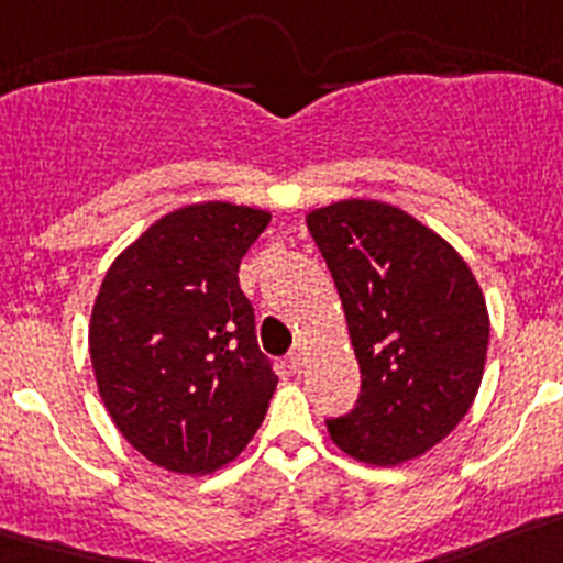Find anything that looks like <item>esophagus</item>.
Instances as JSON below:
<instances>
[{
  "label": "esophagus",
  "mask_w": 563,
  "mask_h": 563,
  "mask_svg": "<svg viewBox=\"0 0 563 563\" xmlns=\"http://www.w3.org/2000/svg\"><path fill=\"white\" fill-rule=\"evenodd\" d=\"M302 363H306V349H302L300 342H297L295 349H291V354H288V368L295 371V374H300Z\"/></svg>",
  "instance_id": "1"
}]
</instances>
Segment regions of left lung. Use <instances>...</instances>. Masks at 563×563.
<instances>
[{
  "instance_id": "8db88e82",
  "label": "left lung",
  "mask_w": 563,
  "mask_h": 563,
  "mask_svg": "<svg viewBox=\"0 0 563 563\" xmlns=\"http://www.w3.org/2000/svg\"><path fill=\"white\" fill-rule=\"evenodd\" d=\"M349 320L363 388L329 419L340 451L394 467L442 442L482 385L490 317L471 266L433 229L383 200L306 214Z\"/></svg>"
}]
</instances>
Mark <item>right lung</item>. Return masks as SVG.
<instances>
[{
	"label": "right lung",
	"mask_w": 563,
	"mask_h": 563,
	"mask_svg": "<svg viewBox=\"0 0 563 563\" xmlns=\"http://www.w3.org/2000/svg\"><path fill=\"white\" fill-rule=\"evenodd\" d=\"M268 221L227 200L180 207L107 268L90 317L96 383L121 437L166 471H218L266 417L277 376L238 268Z\"/></svg>",
	"instance_id": "obj_1"
}]
</instances>
